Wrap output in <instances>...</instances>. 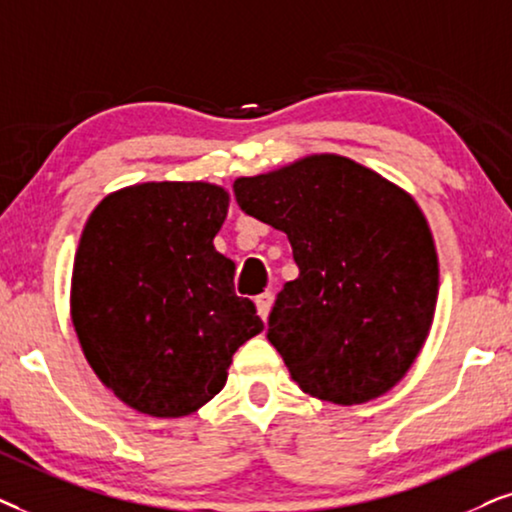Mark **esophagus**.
<instances>
[{"label":"esophagus","mask_w":512,"mask_h":512,"mask_svg":"<svg viewBox=\"0 0 512 512\" xmlns=\"http://www.w3.org/2000/svg\"><path fill=\"white\" fill-rule=\"evenodd\" d=\"M255 306H257V313H260V318L267 320L271 306H274V292L267 290V292H262V295H257Z\"/></svg>","instance_id":"34e87169"}]
</instances>
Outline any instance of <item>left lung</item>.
Listing matches in <instances>:
<instances>
[{"label": "left lung", "instance_id": "obj_1", "mask_svg": "<svg viewBox=\"0 0 512 512\" xmlns=\"http://www.w3.org/2000/svg\"><path fill=\"white\" fill-rule=\"evenodd\" d=\"M243 213L288 234L299 276L269 313V342L304 393L360 405L417 360L438 302V252L417 201L339 154L238 177Z\"/></svg>", "mask_w": 512, "mask_h": 512}]
</instances>
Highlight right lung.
<instances>
[{"label": "right lung", "mask_w": 512, "mask_h": 512, "mask_svg": "<svg viewBox=\"0 0 512 512\" xmlns=\"http://www.w3.org/2000/svg\"><path fill=\"white\" fill-rule=\"evenodd\" d=\"M227 210V189L210 182H142L105 196L81 231L70 292L81 351L149 417L213 400L238 346L264 330L213 245Z\"/></svg>", "instance_id": "add662e5"}]
</instances>
